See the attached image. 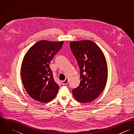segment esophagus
Masks as SVG:
<instances>
[{
  "label": "esophagus",
  "instance_id": "esophagus-1",
  "mask_svg": "<svg viewBox=\"0 0 134 134\" xmlns=\"http://www.w3.org/2000/svg\"><path fill=\"white\" fill-rule=\"evenodd\" d=\"M68 81H69V79H68V78H66L64 80L61 81V84H62V85H66V84L68 83Z\"/></svg>",
  "mask_w": 134,
  "mask_h": 134
}]
</instances>
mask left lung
<instances>
[{"mask_svg":"<svg viewBox=\"0 0 134 134\" xmlns=\"http://www.w3.org/2000/svg\"><path fill=\"white\" fill-rule=\"evenodd\" d=\"M71 49L80 69V82L72 90L73 95L81 103L92 102L104 90L107 80L108 69L100 48L90 40L71 42Z\"/></svg>","mask_w":134,"mask_h":134,"instance_id":"left-lung-1","label":"left lung"}]
</instances>
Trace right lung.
<instances>
[{"label":"right lung","instance_id":"right-lung-1","mask_svg":"<svg viewBox=\"0 0 134 134\" xmlns=\"http://www.w3.org/2000/svg\"><path fill=\"white\" fill-rule=\"evenodd\" d=\"M63 44V41H40L25 54L21 66V78L26 92L34 99L45 103L57 96L59 87L54 80L49 64Z\"/></svg>","mask_w":134,"mask_h":134}]
</instances>
